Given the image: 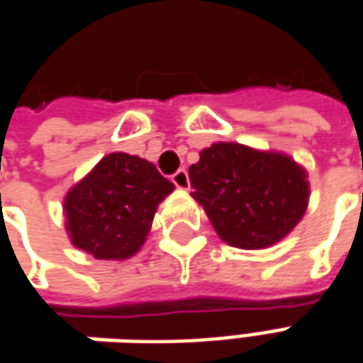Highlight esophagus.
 <instances>
[{"label": "esophagus", "instance_id": "obj_1", "mask_svg": "<svg viewBox=\"0 0 363 363\" xmlns=\"http://www.w3.org/2000/svg\"><path fill=\"white\" fill-rule=\"evenodd\" d=\"M172 182H174V186H177V189L186 191V189H189V172H186L184 169L177 170V172L172 174Z\"/></svg>", "mask_w": 363, "mask_h": 363}]
</instances>
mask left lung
<instances>
[{
	"instance_id": "left-lung-1",
	"label": "left lung",
	"mask_w": 363,
	"mask_h": 363,
	"mask_svg": "<svg viewBox=\"0 0 363 363\" xmlns=\"http://www.w3.org/2000/svg\"><path fill=\"white\" fill-rule=\"evenodd\" d=\"M193 199L220 239L239 249L279 243L303 219L307 170L289 155L215 143L189 169Z\"/></svg>"
}]
</instances>
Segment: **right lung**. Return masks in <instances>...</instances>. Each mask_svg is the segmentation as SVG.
Returning <instances> with one entry per match:
<instances>
[{
	"instance_id": "1",
	"label": "right lung",
	"mask_w": 363,
	"mask_h": 363,
	"mask_svg": "<svg viewBox=\"0 0 363 363\" xmlns=\"http://www.w3.org/2000/svg\"><path fill=\"white\" fill-rule=\"evenodd\" d=\"M174 191L148 160L110 152L64 196L72 245L102 261H124L140 251L158 205Z\"/></svg>"
}]
</instances>
